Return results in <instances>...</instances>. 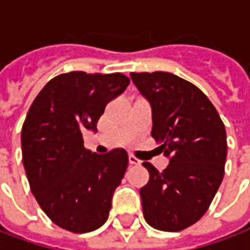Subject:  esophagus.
<instances>
[{
    "label": "esophagus",
    "instance_id": "34e87169",
    "mask_svg": "<svg viewBox=\"0 0 250 250\" xmlns=\"http://www.w3.org/2000/svg\"><path fill=\"white\" fill-rule=\"evenodd\" d=\"M128 162L130 165H139V160H137L134 155H128Z\"/></svg>",
    "mask_w": 250,
    "mask_h": 250
}]
</instances>
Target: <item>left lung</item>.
Wrapping results in <instances>:
<instances>
[{
  "label": "left lung",
  "mask_w": 250,
  "mask_h": 250,
  "mask_svg": "<svg viewBox=\"0 0 250 250\" xmlns=\"http://www.w3.org/2000/svg\"><path fill=\"white\" fill-rule=\"evenodd\" d=\"M151 108V137L169 160L162 172L142 165L149 181L141 188L143 216L151 228L180 231L208 210L225 174V125L208 97L193 83L167 71L131 73Z\"/></svg>",
  "instance_id": "1"
}]
</instances>
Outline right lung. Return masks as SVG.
Returning a JSON list of instances; mask_svg holds the SVG:
<instances>
[{"instance_id":"obj_1","label":"right lung","mask_w":250,"mask_h":250,"mask_svg":"<svg viewBox=\"0 0 250 250\" xmlns=\"http://www.w3.org/2000/svg\"><path fill=\"white\" fill-rule=\"evenodd\" d=\"M128 83L122 73L71 71L48 81L28 111L22 164L35 199L59 228L88 233L107 222L128 155L125 149L92 153L83 146V132L97 131L107 104Z\"/></svg>"}]
</instances>
